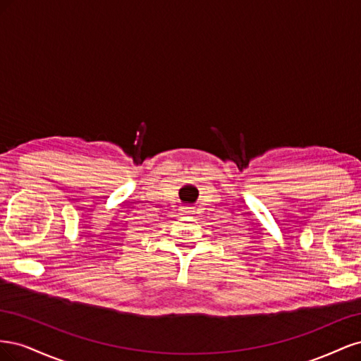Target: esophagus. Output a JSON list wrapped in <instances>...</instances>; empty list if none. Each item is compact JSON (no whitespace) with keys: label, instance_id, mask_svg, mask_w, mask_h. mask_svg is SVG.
Instances as JSON below:
<instances>
[{"label":"esophagus","instance_id":"esophagus-1","mask_svg":"<svg viewBox=\"0 0 361 361\" xmlns=\"http://www.w3.org/2000/svg\"><path fill=\"white\" fill-rule=\"evenodd\" d=\"M185 214H187V215H192L194 211L191 209V207H185Z\"/></svg>","mask_w":361,"mask_h":361}]
</instances>
